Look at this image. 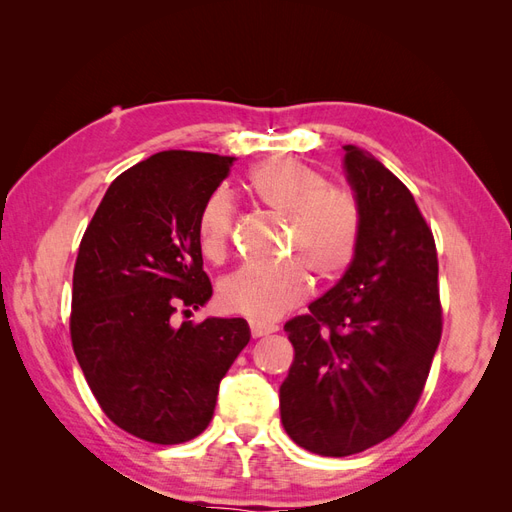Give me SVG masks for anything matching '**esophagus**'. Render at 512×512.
Wrapping results in <instances>:
<instances>
[{
	"label": "esophagus",
	"instance_id": "obj_1",
	"mask_svg": "<svg viewBox=\"0 0 512 512\" xmlns=\"http://www.w3.org/2000/svg\"><path fill=\"white\" fill-rule=\"evenodd\" d=\"M250 331H252V337H262V335H269V333H275L277 327L271 322H260V320H250Z\"/></svg>",
	"mask_w": 512,
	"mask_h": 512
}]
</instances>
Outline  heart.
Here are the masks:
<instances>
[{"label": "heart", "mask_w": 512, "mask_h": 512, "mask_svg": "<svg viewBox=\"0 0 512 512\" xmlns=\"http://www.w3.org/2000/svg\"><path fill=\"white\" fill-rule=\"evenodd\" d=\"M256 203L288 224L284 258L277 267H245L228 275L220 301L228 312L273 320L297 307L309 292V275L333 284L348 273L363 237L361 200L348 188H331L320 170L290 158H271L250 173ZM232 203L226 194L207 200L198 218V245L211 262L230 250Z\"/></svg>", "instance_id": "b5f03b06"}]
</instances>
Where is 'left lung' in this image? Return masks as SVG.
Wrapping results in <instances>:
<instances>
[{"label": "left lung", "mask_w": 512, "mask_h": 512, "mask_svg": "<svg viewBox=\"0 0 512 512\" xmlns=\"http://www.w3.org/2000/svg\"><path fill=\"white\" fill-rule=\"evenodd\" d=\"M363 207L354 265L309 312L284 324L294 359L282 425L305 451L348 457L401 429L442 337L438 252L414 196L369 151L346 145Z\"/></svg>", "instance_id": "left-lung-1"}]
</instances>
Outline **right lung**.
<instances>
[{
    "instance_id": "add662e5",
    "label": "right lung",
    "mask_w": 512,
    "mask_h": 512,
    "mask_svg": "<svg viewBox=\"0 0 512 512\" xmlns=\"http://www.w3.org/2000/svg\"><path fill=\"white\" fill-rule=\"evenodd\" d=\"M237 158L162 151L106 190L76 256L70 337L102 412L132 436L181 444L213 418L250 342L243 318L173 322L205 305L198 218Z\"/></svg>"
}]
</instances>
